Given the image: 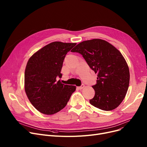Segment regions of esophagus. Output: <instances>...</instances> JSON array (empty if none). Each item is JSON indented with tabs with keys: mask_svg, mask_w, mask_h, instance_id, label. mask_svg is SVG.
<instances>
[{
	"mask_svg": "<svg viewBox=\"0 0 147 147\" xmlns=\"http://www.w3.org/2000/svg\"><path fill=\"white\" fill-rule=\"evenodd\" d=\"M84 87V84H82L80 86H79L78 88L79 89L81 90V89H83Z\"/></svg>",
	"mask_w": 147,
	"mask_h": 147,
	"instance_id": "34e87169",
	"label": "esophagus"
}]
</instances>
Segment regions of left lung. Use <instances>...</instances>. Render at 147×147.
Listing matches in <instances>:
<instances>
[{"mask_svg":"<svg viewBox=\"0 0 147 147\" xmlns=\"http://www.w3.org/2000/svg\"><path fill=\"white\" fill-rule=\"evenodd\" d=\"M71 52L80 53L98 73L90 104L104 111L116 109L126 96L130 80L128 65L120 51L107 41L95 38L80 43Z\"/></svg>","mask_w":147,"mask_h":147,"instance_id":"8db88e82","label":"left lung"}]
</instances>
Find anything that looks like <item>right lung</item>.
I'll return each instance as SVG.
<instances>
[{
	"label": "right lung",
	"mask_w": 147,
	"mask_h": 147,
	"mask_svg": "<svg viewBox=\"0 0 147 147\" xmlns=\"http://www.w3.org/2000/svg\"><path fill=\"white\" fill-rule=\"evenodd\" d=\"M76 43L54 42L30 57L24 74L25 91L30 102L40 113L51 115L67 104L75 86L61 83V68L66 54Z\"/></svg>",
	"instance_id": "add662e5"
}]
</instances>
